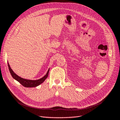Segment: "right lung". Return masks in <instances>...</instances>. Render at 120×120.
Listing matches in <instances>:
<instances>
[{"instance_id":"right-lung-1","label":"right lung","mask_w":120,"mask_h":120,"mask_svg":"<svg viewBox=\"0 0 120 120\" xmlns=\"http://www.w3.org/2000/svg\"><path fill=\"white\" fill-rule=\"evenodd\" d=\"M8 66L9 72H10L12 77L14 79L16 80L17 81H18L20 83H21L23 85V86H24V87H35L38 86L39 85H40L42 83H43L45 81V80L47 78V77H48V73H49V69H48L46 75L44 77H43L42 78H41L39 79L36 80H28V79L23 78L17 75L12 70L8 62Z\"/></svg>"}]
</instances>
